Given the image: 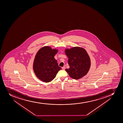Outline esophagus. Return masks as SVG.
Listing matches in <instances>:
<instances>
[{
    "label": "esophagus",
    "instance_id": "1",
    "mask_svg": "<svg viewBox=\"0 0 123 123\" xmlns=\"http://www.w3.org/2000/svg\"><path fill=\"white\" fill-rule=\"evenodd\" d=\"M62 70H65V67H62Z\"/></svg>",
    "mask_w": 123,
    "mask_h": 123
}]
</instances>
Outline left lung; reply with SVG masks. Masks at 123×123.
<instances>
[{"instance_id": "8db88e82", "label": "left lung", "mask_w": 123, "mask_h": 123, "mask_svg": "<svg viewBox=\"0 0 123 123\" xmlns=\"http://www.w3.org/2000/svg\"><path fill=\"white\" fill-rule=\"evenodd\" d=\"M65 53L68 58L69 68L65 71L70 77L79 79L85 75L89 71L91 65L90 58L85 49L79 47H74L66 49Z\"/></svg>"}]
</instances>
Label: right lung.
Returning a JSON list of instances; mask_svg holds the SVG:
<instances>
[{"label":"right lung","instance_id":"1","mask_svg":"<svg viewBox=\"0 0 123 123\" xmlns=\"http://www.w3.org/2000/svg\"><path fill=\"white\" fill-rule=\"evenodd\" d=\"M58 50L44 46L38 50L33 64L36 75L43 81L48 83L55 79L61 67L54 58Z\"/></svg>","mask_w":123,"mask_h":123}]
</instances>
